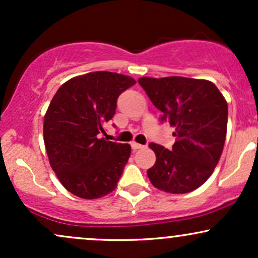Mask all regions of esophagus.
<instances>
[{
	"mask_svg": "<svg viewBox=\"0 0 258 258\" xmlns=\"http://www.w3.org/2000/svg\"><path fill=\"white\" fill-rule=\"evenodd\" d=\"M131 147L133 150H137V149H142V148H144V146H142V144L139 143H136V142H132L131 143Z\"/></svg>",
	"mask_w": 258,
	"mask_h": 258,
	"instance_id": "34e87169",
	"label": "esophagus"
}]
</instances>
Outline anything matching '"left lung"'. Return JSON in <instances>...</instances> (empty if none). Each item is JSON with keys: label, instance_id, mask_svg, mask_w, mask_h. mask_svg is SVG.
Returning <instances> with one entry per match:
<instances>
[{"label": "left lung", "instance_id": "1", "mask_svg": "<svg viewBox=\"0 0 258 258\" xmlns=\"http://www.w3.org/2000/svg\"><path fill=\"white\" fill-rule=\"evenodd\" d=\"M139 85L161 111L162 122L174 127L176 142L168 150L150 143L156 155L148 170L152 184L171 194L193 191L209 179L223 152L228 104L207 80L170 76L141 78Z\"/></svg>", "mask_w": 258, "mask_h": 258}]
</instances>
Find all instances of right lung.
Listing matches in <instances>:
<instances>
[{
	"mask_svg": "<svg viewBox=\"0 0 258 258\" xmlns=\"http://www.w3.org/2000/svg\"><path fill=\"white\" fill-rule=\"evenodd\" d=\"M135 84L117 73H88L61 85L49 103L43 120L49 164L64 188L81 199H98L116 188L131 146L100 133L120 94Z\"/></svg>",
	"mask_w": 258,
	"mask_h": 258,
	"instance_id": "obj_1",
	"label": "right lung"
}]
</instances>
